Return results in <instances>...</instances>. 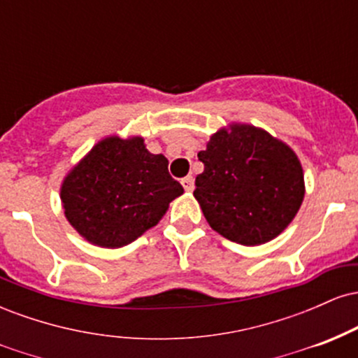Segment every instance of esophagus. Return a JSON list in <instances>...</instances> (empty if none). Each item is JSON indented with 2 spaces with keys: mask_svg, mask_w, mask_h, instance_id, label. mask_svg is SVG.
I'll list each match as a JSON object with an SVG mask.
<instances>
[{
  "mask_svg": "<svg viewBox=\"0 0 358 358\" xmlns=\"http://www.w3.org/2000/svg\"><path fill=\"white\" fill-rule=\"evenodd\" d=\"M182 185H183L185 192H193V188H195V183H193L192 176H185V178L182 180Z\"/></svg>",
  "mask_w": 358,
  "mask_h": 358,
  "instance_id": "obj_1",
  "label": "esophagus"
}]
</instances>
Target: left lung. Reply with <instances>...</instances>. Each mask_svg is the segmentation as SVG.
Listing matches in <instances>:
<instances>
[{"instance_id": "1", "label": "left lung", "mask_w": 358, "mask_h": 358, "mask_svg": "<svg viewBox=\"0 0 358 358\" xmlns=\"http://www.w3.org/2000/svg\"><path fill=\"white\" fill-rule=\"evenodd\" d=\"M199 159L203 173L196 176L193 196L213 231L237 244L273 241L305 199L296 153L261 127L239 122L222 127Z\"/></svg>"}]
</instances>
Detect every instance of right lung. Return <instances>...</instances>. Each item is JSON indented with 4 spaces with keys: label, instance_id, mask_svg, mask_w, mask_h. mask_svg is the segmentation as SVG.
<instances>
[{
    "label": "right lung",
    "instance_id": "add662e5",
    "mask_svg": "<svg viewBox=\"0 0 358 358\" xmlns=\"http://www.w3.org/2000/svg\"><path fill=\"white\" fill-rule=\"evenodd\" d=\"M182 193V185L168 173V159L150 153L145 139L109 136L69 171L60 200L85 241L116 249L155 227Z\"/></svg>",
    "mask_w": 358,
    "mask_h": 358
}]
</instances>
